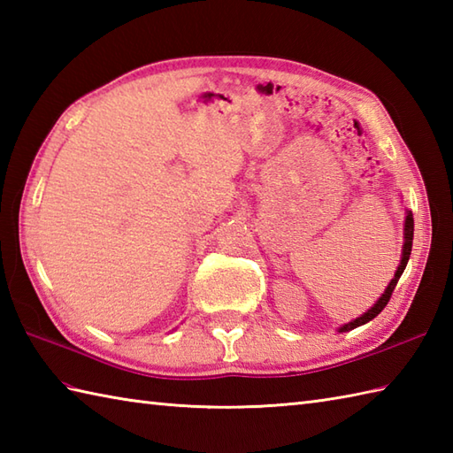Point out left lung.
Returning a JSON list of instances; mask_svg holds the SVG:
<instances>
[{
  "label": "left lung",
  "instance_id": "8db88e82",
  "mask_svg": "<svg viewBox=\"0 0 453 453\" xmlns=\"http://www.w3.org/2000/svg\"><path fill=\"white\" fill-rule=\"evenodd\" d=\"M412 234H415V219H412V211H407V218H405V245H403V258H401V265H399L397 273H395V278H393V280L389 282L388 290L383 292V296L380 297L378 303H375V305L372 307V310L365 311L362 317H358V319H354V321H350V323H346L344 326H341V333H344V331H350V329H356V326H360V325H364V323L372 321L373 317H375V315H380L383 307L388 305V302L391 300V294H393V290H395V286H397V282H399V278H401L403 271H405V266H407V263H409L411 249H412Z\"/></svg>",
  "mask_w": 453,
  "mask_h": 453
}]
</instances>
